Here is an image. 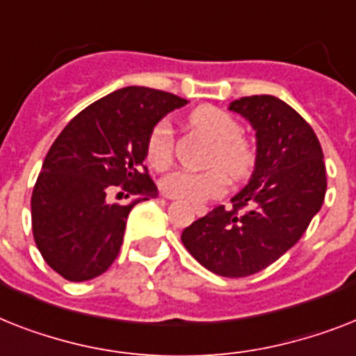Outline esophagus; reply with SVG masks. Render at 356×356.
Masks as SVG:
<instances>
[{"label":"esophagus","instance_id":"esophagus-1","mask_svg":"<svg viewBox=\"0 0 356 356\" xmlns=\"http://www.w3.org/2000/svg\"><path fill=\"white\" fill-rule=\"evenodd\" d=\"M193 212L197 213L199 218H201V216H204V213L208 212V208L203 207V204H197V207H193Z\"/></svg>","mask_w":356,"mask_h":356}]
</instances>
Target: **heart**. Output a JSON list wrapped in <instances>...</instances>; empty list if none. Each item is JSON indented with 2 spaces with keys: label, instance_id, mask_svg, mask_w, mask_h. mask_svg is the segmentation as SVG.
Segmentation results:
<instances>
[{
  "label": "heart",
  "instance_id": "obj_1",
  "mask_svg": "<svg viewBox=\"0 0 356 356\" xmlns=\"http://www.w3.org/2000/svg\"><path fill=\"white\" fill-rule=\"evenodd\" d=\"M188 122L213 143L208 166L221 169L234 183L243 181L252 173L256 164V149L250 140L239 135L241 126L232 115L216 106H199L190 113ZM173 144L175 138L170 122L163 120L155 124L146 140V159L149 166L155 170L168 168L173 159ZM220 172L218 170H177L161 181V188L173 199H181L186 203H203L207 199L218 197L225 192L224 172Z\"/></svg>",
  "mask_w": 356,
  "mask_h": 356
}]
</instances>
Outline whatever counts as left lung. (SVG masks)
<instances>
[{
    "instance_id": "8db88e82",
    "label": "left lung",
    "mask_w": 356,
    "mask_h": 356,
    "mask_svg": "<svg viewBox=\"0 0 356 356\" xmlns=\"http://www.w3.org/2000/svg\"><path fill=\"white\" fill-rule=\"evenodd\" d=\"M256 131V164L232 208L216 207L183 230L181 241L204 268L245 278L298 243L325 197L323 152L313 128L270 95L234 100Z\"/></svg>"
}]
</instances>
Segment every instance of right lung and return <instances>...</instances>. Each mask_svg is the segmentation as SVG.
<instances>
[{
    "label": "right lung",
    "mask_w": 356,
    "mask_h": 356,
    "mask_svg": "<svg viewBox=\"0 0 356 356\" xmlns=\"http://www.w3.org/2000/svg\"><path fill=\"white\" fill-rule=\"evenodd\" d=\"M186 100L129 86L80 111L56 137L34 184L31 212L38 250L69 282L106 273L117 259L131 208L157 195L144 166L153 126ZM122 187L129 205L107 203Z\"/></svg>",
    "instance_id": "obj_1"
}]
</instances>
